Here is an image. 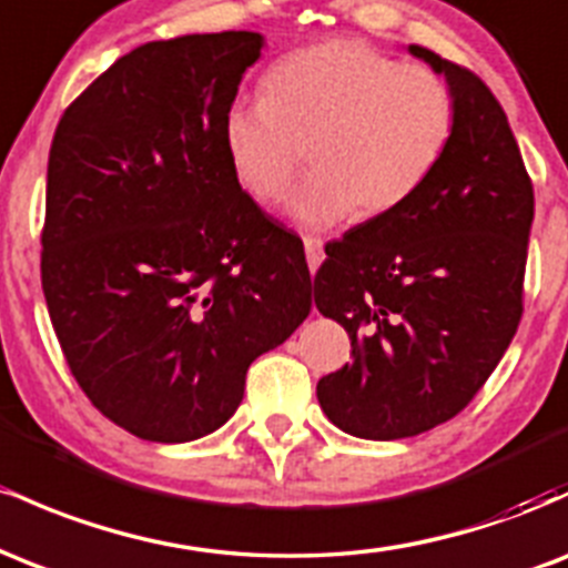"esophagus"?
Instances as JSON below:
<instances>
[{"label": "esophagus", "mask_w": 568, "mask_h": 568, "mask_svg": "<svg viewBox=\"0 0 568 568\" xmlns=\"http://www.w3.org/2000/svg\"><path fill=\"white\" fill-rule=\"evenodd\" d=\"M304 251H306V262H310V270L315 272L325 258L323 240L321 237H304Z\"/></svg>", "instance_id": "obj_1"}]
</instances>
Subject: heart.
<instances>
[{"instance_id": "heart-1", "label": "heart", "mask_w": 568, "mask_h": 568, "mask_svg": "<svg viewBox=\"0 0 568 568\" xmlns=\"http://www.w3.org/2000/svg\"><path fill=\"white\" fill-rule=\"evenodd\" d=\"M454 95L433 69L397 63L357 39L293 50L264 74L262 101L232 103L224 149L237 184L262 205L288 194L304 149L312 175L291 200L310 230L382 219L408 205L440 165Z\"/></svg>"}]
</instances>
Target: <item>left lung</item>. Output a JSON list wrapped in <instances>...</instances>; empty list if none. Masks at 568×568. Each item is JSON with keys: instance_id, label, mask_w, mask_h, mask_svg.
<instances>
[{"instance_id": "8db88e82", "label": "left lung", "mask_w": 568, "mask_h": 568, "mask_svg": "<svg viewBox=\"0 0 568 568\" xmlns=\"http://www.w3.org/2000/svg\"><path fill=\"white\" fill-rule=\"evenodd\" d=\"M454 133L408 205L325 245L315 304L349 334L352 363L317 382L331 422L397 440L454 419L510 347L524 315L534 186L505 109L478 74L433 50Z\"/></svg>"}]
</instances>
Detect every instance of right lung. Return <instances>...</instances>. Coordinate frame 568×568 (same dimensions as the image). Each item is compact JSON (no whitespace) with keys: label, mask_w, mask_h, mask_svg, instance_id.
<instances>
[{"label":"right lung","mask_w":568,"mask_h":568,"mask_svg":"<svg viewBox=\"0 0 568 568\" xmlns=\"http://www.w3.org/2000/svg\"><path fill=\"white\" fill-rule=\"evenodd\" d=\"M262 48L253 31L146 42L55 128L44 302L82 393L135 438L219 429L247 366L310 315L302 240L243 192L224 149Z\"/></svg>","instance_id":"right-lung-1"}]
</instances>
